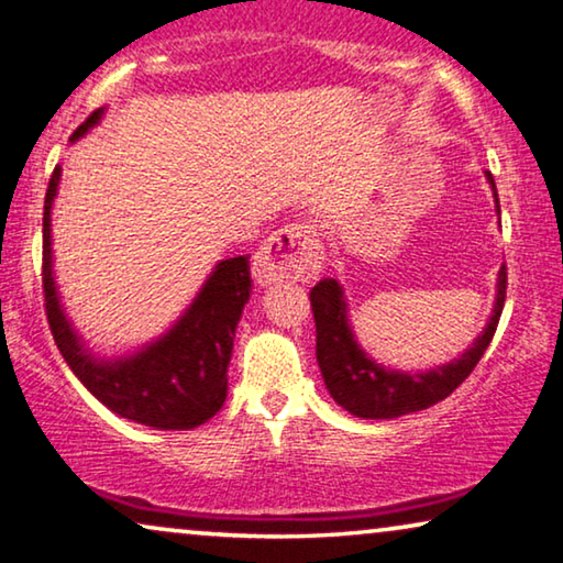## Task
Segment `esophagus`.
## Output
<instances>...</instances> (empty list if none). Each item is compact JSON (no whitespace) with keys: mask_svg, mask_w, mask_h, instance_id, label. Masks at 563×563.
<instances>
[{"mask_svg":"<svg viewBox=\"0 0 563 563\" xmlns=\"http://www.w3.org/2000/svg\"><path fill=\"white\" fill-rule=\"evenodd\" d=\"M323 244L311 221H296L275 232L263 247L255 252L257 283L271 285L283 280H311L321 273Z\"/></svg>","mask_w":563,"mask_h":563,"instance_id":"obj_1","label":"esophagus"}]
</instances>
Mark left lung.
<instances>
[{
	"instance_id": "left-lung-1",
	"label": "left lung",
	"mask_w": 563,
	"mask_h": 563,
	"mask_svg": "<svg viewBox=\"0 0 563 563\" xmlns=\"http://www.w3.org/2000/svg\"><path fill=\"white\" fill-rule=\"evenodd\" d=\"M485 178L493 188L495 209L500 213V199H497L493 173L485 170ZM505 283H508V273H505L503 265L500 273H497L493 316H489L487 327L474 339L470 350H464V354H459L456 360L426 372L390 369L372 360L360 346L357 336H354L342 285L334 278L316 283L311 290L316 360H319L323 385H327L329 395L352 416L369 418V421L416 413V410H426L437 406L439 400L449 398L472 375V369L477 367L482 354L493 342L505 306Z\"/></svg>"
}]
</instances>
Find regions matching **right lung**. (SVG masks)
Here are the masks:
<instances>
[{
	"mask_svg": "<svg viewBox=\"0 0 563 563\" xmlns=\"http://www.w3.org/2000/svg\"><path fill=\"white\" fill-rule=\"evenodd\" d=\"M104 117L97 109L70 134L81 140ZM60 186L55 165L43 211V292L53 339L63 360L86 390L126 421L157 431H188L217 416L227 400V369L234 350V331L250 300V257H229L213 267L178 321L153 342L120 357L93 354L60 303L53 275L51 213Z\"/></svg>",
	"mask_w": 563,
	"mask_h": 563,
	"instance_id": "right-lung-1",
	"label": "right lung"
}]
</instances>
